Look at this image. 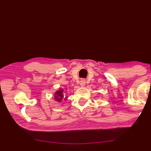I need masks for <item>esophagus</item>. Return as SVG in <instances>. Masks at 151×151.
<instances>
[{"label":"esophagus","mask_w":151,"mask_h":151,"mask_svg":"<svg viewBox=\"0 0 151 151\" xmlns=\"http://www.w3.org/2000/svg\"><path fill=\"white\" fill-rule=\"evenodd\" d=\"M85 84H86V81L85 80H84V79H82V80H81L80 85L81 86H84L85 85Z\"/></svg>","instance_id":"1"}]
</instances>
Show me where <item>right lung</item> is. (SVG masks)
<instances>
[{
	"mask_svg": "<svg viewBox=\"0 0 151 151\" xmlns=\"http://www.w3.org/2000/svg\"><path fill=\"white\" fill-rule=\"evenodd\" d=\"M68 96H66V94H65L64 93V89L63 88H59L58 90L55 93V101H57V103H61L63 100L66 101L67 99Z\"/></svg>",
	"mask_w": 151,
	"mask_h": 151,
	"instance_id": "1",
	"label": "right lung"
}]
</instances>
